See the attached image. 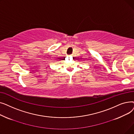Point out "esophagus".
Listing matches in <instances>:
<instances>
[{"mask_svg":"<svg viewBox=\"0 0 134 134\" xmlns=\"http://www.w3.org/2000/svg\"><path fill=\"white\" fill-rule=\"evenodd\" d=\"M71 56H72V55H71Z\"/></svg>","mask_w":134,"mask_h":134,"instance_id":"34e87169","label":"esophagus"}]
</instances>
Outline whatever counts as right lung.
I'll return each instance as SVG.
<instances>
[{"label": "right lung", "mask_w": 134, "mask_h": 134, "mask_svg": "<svg viewBox=\"0 0 134 134\" xmlns=\"http://www.w3.org/2000/svg\"><path fill=\"white\" fill-rule=\"evenodd\" d=\"M62 60H63V59H62Z\"/></svg>", "instance_id": "right-lung-1"}]
</instances>
